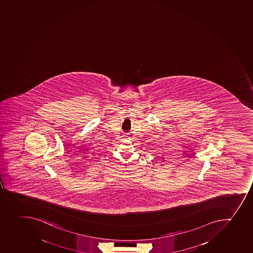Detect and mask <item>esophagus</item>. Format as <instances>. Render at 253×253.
Segmentation results:
<instances>
[{
	"mask_svg": "<svg viewBox=\"0 0 253 253\" xmlns=\"http://www.w3.org/2000/svg\"><path fill=\"white\" fill-rule=\"evenodd\" d=\"M123 136L124 137V138H128V137H129V135H128V134H123Z\"/></svg>",
	"mask_w": 253,
	"mask_h": 253,
	"instance_id": "34e87169",
	"label": "esophagus"
}]
</instances>
